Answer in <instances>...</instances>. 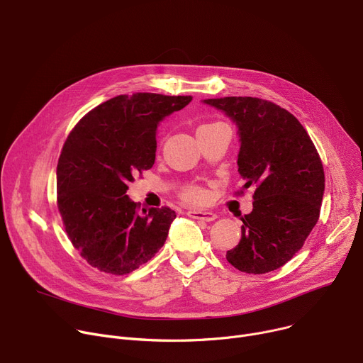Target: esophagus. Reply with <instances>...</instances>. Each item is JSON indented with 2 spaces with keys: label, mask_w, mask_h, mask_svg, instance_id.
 <instances>
[{
  "label": "esophagus",
  "mask_w": 363,
  "mask_h": 363,
  "mask_svg": "<svg viewBox=\"0 0 363 363\" xmlns=\"http://www.w3.org/2000/svg\"><path fill=\"white\" fill-rule=\"evenodd\" d=\"M189 217L196 218V220H203V221H214L217 218V214L213 211H203V210H191L186 213Z\"/></svg>",
  "instance_id": "34e87169"
}]
</instances>
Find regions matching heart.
<instances>
[{
  "label": "heart",
  "mask_w": 363,
  "mask_h": 363,
  "mask_svg": "<svg viewBox=\"0 0 363 363\" xmlns=\"http://www.w3.org/2000/svg\"><path fill=\"white\" fill-rule=\"evenodd\" d=\"M221 123H204V124H200L199 128H196V133H200V131L210 130V128L217 127ZM182 196H184V200L188 201V203H203L206 200V191L199 188V186H188V188L184 189Z\"/></svg>",
  "instance_id": "heart-1"
}]
</instances>
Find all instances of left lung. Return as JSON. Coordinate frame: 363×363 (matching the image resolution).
Masks as SVG:
<instances>
[{"mask_svg":"<svg viewBox=\"0 0 363 363\" xmlns=\"http://www.w3.org/2000/svg\"><path fill=\"white\" fill-rule=\"evenodd\" d=\"M236 123L243 188L255 186L253 210L240 217L242 239L228 263L246 274L281 268L298 252L320 217L323 163L306 128L289 111L253 96L204 100Z\"/></svg>","mask_w":363,"mask_h":363,"instance_id":"8db88e82","label":"left lung"}]
</instances>
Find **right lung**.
<instances>
[{"label": "right lung", "mask_w": 363, "mask_h": 363, "mask_svg": "<svg viewBox=\"0 0 363 363\" xmlns=\"http://www.w3.org/2000/svg\"><path fill=\"white\" fill-rule=\"evenodd\" d=\"M191 100L152 92L118 95L72 128L57 162V208L69 240L91 267L130 274L167 240L175 211L140 210L125 192L138 174L153 167L159 123Z\"/></svg>", "instance_id": "right-lung-1"}]
</instances>
